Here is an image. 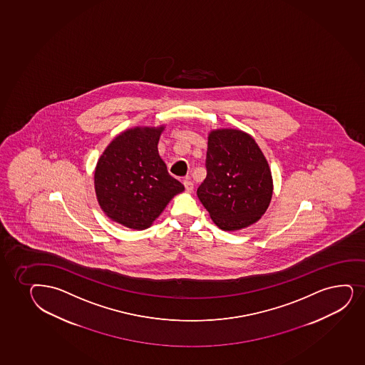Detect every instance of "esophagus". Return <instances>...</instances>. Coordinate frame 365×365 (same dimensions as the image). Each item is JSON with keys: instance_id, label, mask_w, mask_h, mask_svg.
Returning <instances> with one entry per match:
<instances>
[{"instance_id": "1", "label": "esophagus", "mask_w": 365, "mask_h": 365, "mask_svg": "<svg viewBox=\"0 0 365 365\" xmlns=\"http://www.w3.org/2000/svg\"><path fill=\"white\" fill-rule=\"evenodd\" d=\"M184 186H185V190H186V192H192L193 191V182L192 181L190 180V179H187V178H186V179H185L184 180Z\"/></svg>"}]
</instances>
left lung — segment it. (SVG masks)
I'll use <instances>...</instances> for the list:
<instances>
[{
  "instance_id": "8db88e82",
  "label": "left lung",
  "mask_w": 365,
  "mask_h": 365,
  "mask_svg": "<svg viewBox=\"0 0 365 365\" xmlns=\"http://www.w3.org/2000/svg\"><path fill=\"white\" fill-rule=\"evenodd\" d=\"M205 168L197 196L217 227L241 230L262 218L274 186L268 160L251 135L239 129L210 131Z\"/></svg>"
}]
</instances>
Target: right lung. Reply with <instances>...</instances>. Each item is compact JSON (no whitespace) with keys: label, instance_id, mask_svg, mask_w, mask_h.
Masks as SVG:
<instances>
[{"label":"right lung","instance_id":"1","mask_svg":"<svg viewBox=\"0 0 365 365\" xmlns=\"http://www.w3.org/2000/svg\"><path fill=\"white\" fill-rule=\"evenodd\" d=\"M165 126H135L110 141L97 160L95 191L101 210L123 227H151L184 185L169 175L158 153Z\"/></svg>","mask_w":365,"mask_h":365}]
</instances>
